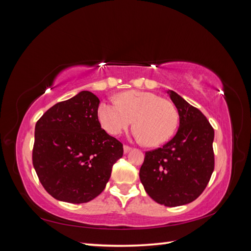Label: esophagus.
<instances>
[{
    "label": "esophagus",
    "mask_w": 251,
    "mask_h": 251,
    "mask_svg": "<svg viewBox=\"0 0 251 251\" xmlns=\"http://www.w3.org/2000/svg\"><path fill=\"white\" fill-rule=\"evenodd\" d=\"M124 153H128V152H129V151L131 150V148L130 147H128V145H124Z\"/></svg>",
    "instance_id": "esophagus-1"
}]
</instances>
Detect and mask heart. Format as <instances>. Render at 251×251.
Instances as JSON below:
<instances>
[{"label":"heart","mask_w":251,"mask_h":251,"mask_svg":"<svg viewBox=\"0 0 251 251\" xmlns=\"http://www.w3.org/2000/svg\"><path fill=\"white\" fill-rule=\"evenodd\" d=\"M97 114L103 129L112 136L129 128L135 120L137 137L149 147L167 142L178 125V112L173 102L142 91L122 93L119 101H102Z\"/></svg>","instance_id":"1"}]
</instances>
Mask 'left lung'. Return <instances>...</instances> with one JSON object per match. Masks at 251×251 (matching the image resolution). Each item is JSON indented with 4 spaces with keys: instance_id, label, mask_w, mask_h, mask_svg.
I'll return each instance as SVG.
<instances>
[{
    "instance_id": "8db88e82",
    "label": "left lung",
    "mask_w": 251,
    "mask_h": 251,
    "mask_svg": "<svg viewBox=\"0 0 251 251\" xmlns=\"http://www.w3.org/2000/svg\"><path fill=\"white\" fill-rule=\"evenodd\" d=\"M179 115L176 135L162 148L145 153L140 180L159 204L179 206L195 201L214 171V129L199 109L168 91Z\"/></svg>"
}]
</instances>
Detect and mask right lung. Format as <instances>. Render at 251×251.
Listing matches in <instances>:
<instances>
[{"instance_id":"add662e5","label":"right lung","mask_w":251,"mask_h":251,"mask_svg":"<svg viewBox=\"0 0 251 251\" xmlns=\"http://www.w3.org/2000/svg\"><path fill=\"white\" fill-rule=\"evenodd\" d=\"M99 99L82 91L55 103L35 125L32 160L39 182L56 200L86 203L106 187L123 144L98 121Z\"/></svg>"}]
</instances>
